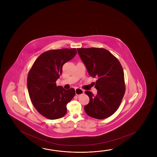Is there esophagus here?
<instances>
[{"label": "esophagus", "instance_id": "esophagus-1", "mask_svg": "<svg viewBox=\"0 0 157 157\" xmlns=\"http://www.w3.org/2000/svg\"><path fill=\"white\" fill-rule=\"evenodd\" d=\"M75 94L78 96L84 94V90L80 88H76L75 89Z\"/></svg>", "mask_w": 157, "mask_h": 157}]
</instances>
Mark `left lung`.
Segmentation results:
<instances>
[{"instance_id": "left-lung-1", "label": "left lung", "mask_w": 157, "mask_h": 157, "mask_svg": "<svg viewBox=\"0 0 157 157\" xmlns=\"http://www.w3.org/2000/svg\"><path fill=\"white\" fill-rule=\"evenodd\" d=\"M78 52L91 77H97L94 95L89 91L85 93L90 101L84 106L87 115L103 119L118 109L125 92L123 70L118 59L103 48H78Z\"/></svg>"}]
</instances>
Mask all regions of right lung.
<instances>
[{"instance_id": "1", "label": "right lung", "mask_w": 157, "mask_h": 157, "mask_svg": "<svg viewBox=\"0 0 157 157\" xmlns=\"http://www.w3.org/2000/svg\"><path fill=\"white\" fill-rule=\"evenodd\" d=\"M77 50L61 49L44 52L29 71L27 87L32 103L41 115L49 119L61 118L67 113V103L74 98L73 88L57 86L63 65L72 59Z\"/></svg>"}]
</instances>
